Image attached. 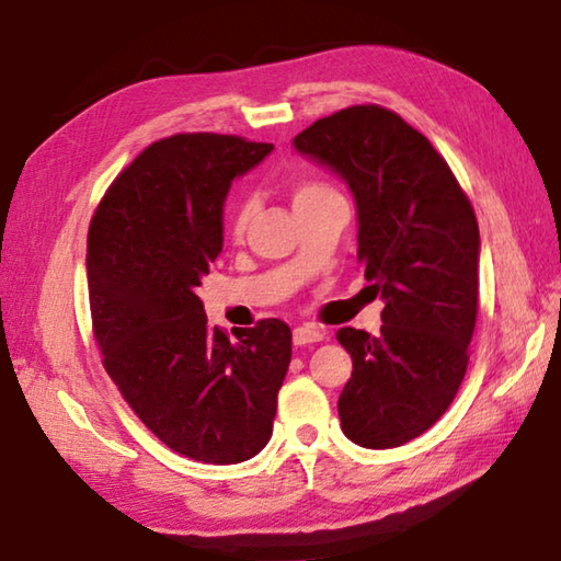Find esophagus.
<instances>
[{
	"label": "esophagus",
	"instance_id": "obj_1",
	"mask_svg": "<svg viewBox=\"0 0 561 561\" xmlns=\"http://www.w3.org/2000/svg\"><path fill=\"white\" fill-rule=\"evenodd\" d=\"M323 335L325 333L319 329V325L304 323V325H297V329H294V343H297V345L319 343V341H323Z\"/></svg>",
	"mask_w": 561,
	"mask_h": 561
}]
</instances>
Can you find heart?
<instances>
[{"label":"heart","mask_w":561,"mask_h":561,"mask_svg":"<svg viewBox=\"0 0 561 561\" xmlns=\"http://www.w3.org/2000/svg\"><path fill=\"white\" fill-rule=\"evenodd\" d=\"M325 193H333V191L329 186H323V183L301 181V183H297V186H294V206H297V203H301V201H309V198H316V196H325ZM250 218H252V203L250 201L240 203L238 210H236V216H232V220H230L232 236L240 238L242 232H245Z\"/></svg>","instance_id":"1"}]
</instances>
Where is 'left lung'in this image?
Returning <instances> with one entry per match:
<instances>
[{
    "label": "left lung",
    "mask_w": 561,
    "mask_h": 561,
    "mask_svg": "<svg viewBox=\"0 0 561 561\" xmlns=\"http://www.w3.org/2000/svg\"><path fill=\"white\" fill-rule=\"evenodd\" d=\"M291 145L353 193L358 262L385 301L378 335L335 333L353 358L341 430L365 449H394L430 430L463 382L478 309L476 213L432 141L385 107L316 119Z\"/></svg>",
    "instance_id": "obj_1"
}]
</instances>
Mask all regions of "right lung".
<instances>
[{
  "instance_id": "1",
  "label": "right lung",
  "mask_w": 561,
  "mask_h": 561,
  "mask_svg": "<svg viewBox=\"0 0 561 561\" xmlns=\"http://www.w3.org/2000/svg\"><path fill=\"white\" fill-rule=\"evenodd\" d=\"M230 135L154 141L100 201L88 232L90 313L105 370L169 449L240 463L272 436L291 331L264 319L232 343L196 289L222 252L232 181L272 154Z\"/></svg>"
}]
</instances>
